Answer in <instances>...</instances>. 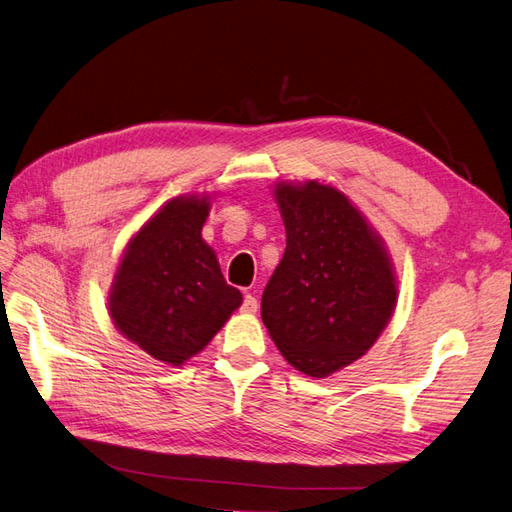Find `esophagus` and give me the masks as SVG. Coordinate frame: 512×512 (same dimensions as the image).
Instances as JSON below:
<instances>
[{"label": "esophagus", "instance_id": "esophagus-1", "mask_svg": "<svg viewBox=\"0 0 512 512\" xmlns=\"http://www.w3.org/2000/svg\"><path fill=\"white\" fill-rule=\"evenodd\" d=\"M241 309H243L245 314H256L258 312V299L254 297V294H245Z\"/></svg>", "mask_w": 512, "mask_h": 512}]
</instances>
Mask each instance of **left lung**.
Returning a JSON list of instances; mask_svg holds the SVG:
<instances>
[{
    "mask_svg": "<svg viewBox=\"0 0 512 512\" xmlns=\"http://www.w3.org/2000/svg\"><path fill=\"white\" fill-rule=\"evenodd\" d=\"M284 258L262 292L260 316L284 359L327 378L376 344L397 305L384 241L331 183H275Z\"/></svg>",
    "mask_w": 512,
    "mask_h": 512,
    "instance_id": "8db88e82",
    "label": "left lung"
}]
</instances>
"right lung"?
Here are the masks:
<instances>
[{"label":"right lung","mask_w":512,"mask_h":512,"mask_svg":"<svg viewBox=\"0 0 512 512\" xmlns=\"http://www.w3.org/2000/svg\"><path fill=\"white\" fill-rule=\"evenodd\" d=\"M211 196L170 198L123 250L108 292L115 329L153 359L179 367L243 303L203 239Z\"/></svg>","instance_id":"add662e5"}]
</instances>
